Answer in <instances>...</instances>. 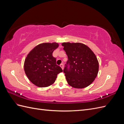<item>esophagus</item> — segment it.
Listing matches in <instances>:
<instances>
[{
  "mask_svg": "<svg viewBox=\"0 0 124 124\" xmlns=\"http://www.w3.org/2000/svg\"><path fill=\"white\" fill-rule=\"evenodd\" d=\"M60 67H61L62 69L63 70V65L62 64H62H61V65H60Z\"/></svg>",
  "mask_w": 124,
  "mask_h": 124,
  "instance_id": "1",
  "label": "esophagus"
}]
</instances>
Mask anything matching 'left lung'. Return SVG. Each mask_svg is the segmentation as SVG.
Returning <instances> with one entry per match:
<instances>
[{"label":"left lung","mask_w":124,"mask_h":124,"mask_svg":"<svg viewBox=\"0 0 124 124\" xmlns=\"http://www.w3.org/2000/svg\"><path fill=\"white\" fill-rule=\"evenodd\" d=\"M62 45L68 58L63 70L68 84L76 88L87 87L94 81L98 73L99 62L96 56L83 43L63 42Z\"/></svg>","instance_id":"1"}]
</instances>
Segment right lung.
<instances>
[{
    "instance_id": "1",
    "label": "right lung",
    "mask_w": 124,
    "mask_h": 124,
    "mask_svg": "<svg viewBox=\"0 0 124 124\" xmlns=\"http://www.w3.org/2000/svg\"><path fill=\"white\" fill-rule=\"evenodd\" d=\"M58 46L56 42L43 43L29 52L25 59L24 69L32 84L39 87H48L54 84L57 74L62 72L52 55Z\"/></svg>"
}]
</instances>
